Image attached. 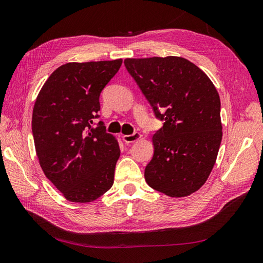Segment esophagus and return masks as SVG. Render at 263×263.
Here are the masks:
<instances>
[{
  "label": "esophagus",
  "mask_w": 263,
  "mask_h": 263,
  "mask_svg": "<svg viewBox=\"0 0 263 263\" xmlns=\"http://www.w3.org/2000/svg\"><path fill=\"white\" fill-rule=\"evenodd\" d=\"M122 138L125 143H132V142H136V141H138L141 138V134L139 132H134L132 134H127V136L125 134V136H123Z\"/></svg>",
  "instance_id": "esophagus-1"
}]
</instances>
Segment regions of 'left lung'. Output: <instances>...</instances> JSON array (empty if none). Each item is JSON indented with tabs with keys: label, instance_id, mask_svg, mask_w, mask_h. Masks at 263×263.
Masks as SVG:
<instances>
[{
	"label": "left lung",
	"instance_id": "1",
	"mask_svg": "<svg viewBox=\"0 0 263 263\" xmlns=\"http://www.w3.org/2000/svg\"><path fill=\"white\" fill-rule=\"evenodd\" d=\"M127 72L163 126L144 178L152 189L185 197L204 184L222 139L220 98L199 67L179 57L125 59Z\"/></svg>",
	"mask_w": 263,
	"mask_h": 263
}]
</instances>
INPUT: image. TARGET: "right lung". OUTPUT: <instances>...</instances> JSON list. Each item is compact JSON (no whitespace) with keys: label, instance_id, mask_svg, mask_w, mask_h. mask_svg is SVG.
Returning <instances> with one entry per match:
<instances>
[{"label":"right lung","instance_id":"1","mask_svg":"<svg viewBox=\"0 0 263 263\" xmlns=\"http://www.w3.org/2000/svg\"><path fill=\"white\" fill-rule=\"evenodd\" d=\"M122 60L66 63L40 91L32 116L36 156L44 174L72 202H91L113 184L118 141L100 116V94Z\"/></svg>","mask_w":263,"mask_h":263}]
</instances>
